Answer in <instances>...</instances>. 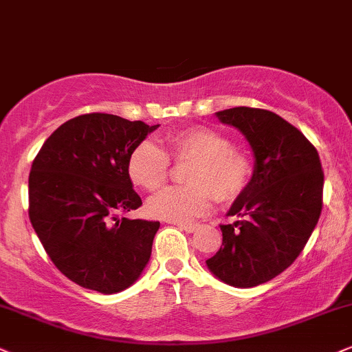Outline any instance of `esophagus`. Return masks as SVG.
I'll list each match as a JSON object with an SVG mask.
<instances>
[{
	"label": "esophagus",
	"instance_id": "obj_1",
	"mask_svg": "<svg viewBox=\"0 0 352 352\" xmlns=\"http://www.w3.org/2000/svg\"><path fill=\"white\" fill-rule=\"evenodd\" d=\"M175 226H177V228H179V229L185 230V232H188V234L195 232V230L198 229L197 224H185V222H175Z\"/></svg>",
	"mask_w": 352,
	"mask_h": 352
}]
</instances>
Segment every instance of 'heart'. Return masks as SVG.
I'll return each instance as SVG.
<instances>
[{"mask_svg":"<svg viewBox=\"0 0 352 352\" xmlns=\"http://www.w3.org/2000/svg\"><path fill=\"white\" fill-rule=\"evenodd\" d=\"M172 159H191L184 180L188 185L168 186L149 199L148 211L154 217L188 222L204 216L217 201H232L247 188L253 164L245 151L232 148V141L208 126H191L173 133L167 140ZM170 159L153 140H144L128 157V173L138 186L155 191L166 184Z\"/></svg>","mask_w":352,"mask_h":352,"instance_id":"heart-1","label":"heart"}]
</instances>
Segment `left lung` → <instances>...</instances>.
I'll list each match as a JSON object with an SVG mask.
<instances>
[{
    "instance_id": "1",
    "label": "left lung",
    "mask_w": 352,
    "mask_h": 352,
    "mask_svg": "<svg viewBox=\"0 0 352 352\" xmlns=\"http://www.w3.org/2000/svg\"><path fill=\"white\" fill-rule=\"evenodd\" d=\"M216 117L247 138L255 168L228 212L242 219L221 226L222 245L206 265L229 286L253 287L304 250L323 206L322 164L314 144L270 110L234 107Z\"/></svg>"
}]
</instances>
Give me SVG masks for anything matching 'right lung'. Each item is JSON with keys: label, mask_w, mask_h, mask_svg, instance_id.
<instances>
[{"label": "right lung", "mask_w": 352, "mask_h": 352, "mask_svg": "<svg viewBox=\"0 0 352 352\" xmlns=\"http://www.w3.org/2000/svg\"><path fill=\"white\" fill-rule=\"evenodd\" d=\"M159 124L110 113L71 118L50 135L29 175V217L53 265L81 287L124 291L148 265L157 221L122 214L143 204L128 157Z\"/></svg>", "instance_id": "add662e5"}]
</instances>
